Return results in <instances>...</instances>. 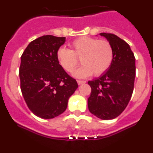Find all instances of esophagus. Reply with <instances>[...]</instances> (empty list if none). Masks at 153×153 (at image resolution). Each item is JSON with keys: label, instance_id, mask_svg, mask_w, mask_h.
<instances>
[{"label": "esophagus", "instance_id": "34e87169", "mask_svg": "<svg viewBox=\"0 0 153 153\" xmlns=\"http://www.w3.org/2000/svg\"><path fill=\"white\" fill-rule=\"evenodd\" d=\"M86 83V81L84 80H77V83L79 85H81V84H83V83Z\"/></svg>", "mask_w": 153, "mask_h": 153}]
</instances>
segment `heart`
Here are the masks:
<instances>
[{
  "mask_svg": "<svg viewBox=\"0 0 153 153\" xmlns=\"http://www.w3.org/2000/svg\"><path fill=\"white\" fill-rule=\"evenodd\" d=\"M71 48H59L56 59L67 72H72L79 64L78 59H80L83 65L74 73L76 77L85 78L93 74L101 75L109 68L113 61V47L106 40L81 36L73 42Z\"/></svg>",
  "mask_w": 153,
  "mask_h": 153,
  "instance_id": "obj_1",
  "label": "heart"
}]
</instances>
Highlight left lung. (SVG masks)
Returning <instances> with one entry per match:
<instances>
[{"label":"left lung","mask_w":153,"mask_h":153,"mask_svg":"<svg viewBox=\"0 0 153 153\" xmlns=\"http://www.w3.org/2000/svg\"><path fill=\"white\" fill-rule=\"evenodd\" d=\"M113 51L111 65L98 78L88 81L90 113L101 120H113L123 113L132 97L136 77V59L129 45L113 33H100Z\"/></svg>","instance_id":"left-lung-1"}]
</instances>
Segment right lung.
Instances as JSON below:
<instances>
[{
	"label": "right lung",
	"mask_w": 153,
	"mask_h": 153,
	"mask_svg": "<svg viewBox=\"0 0 153 153\" xmlns=\"http://www.w3.org/2000/svg\"><path fill=\"white\" fill-rule=\"evenodd\" d=\"M65 41L66 37L42 36L28 44L21 57L19 76L23 97L30 111L42 119L63 113L78 87L56 59V52Z\"/></svg>",
	"instance_id": "add662e5"
}]
</instances>
